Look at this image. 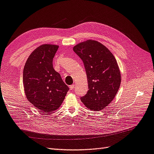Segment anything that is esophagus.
Returning a JSON list of instances; mask_svg holds the SVG:
<instances>
[{"mask_svg": "<svg viewBox=\"0 0 154 154\" xmlns=\"http://www.w3.org/2000/svg\"><path fill=\"white\" fill-rule=\"evenodd\" d=\"M74 87H75V85H74V84H72V85H70V86H69V88H71V89L72 90V89H73V88H74Z\"/></svg>", "mask_w": 154, "mask_h": 154, "instance_id": "esophagus-1", "label": "esophagus"}]
</instances>
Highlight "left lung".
Returning a JSON list of instances; mask_svg holds the SVG:
<instances>
[{
  "instance_id": "obj_1",
  "label": "left lung",
  "mask_w": 154,
  "mask_h": 154,
  "mask_svg": "<svg viewBox=\"0 0 154 154\" xmlns=\"http://www.w3.org/2000/svg\"><path fill=\"white\" fill-rule=\"evenodd\" d=\"M73 51L83 62L88 90L81 101L92 110L105 109L112 101L121 84V74L114 55L98 42L88 40Z\"/></svg>"
}]
</instances>
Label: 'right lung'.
I'll list each match as a JSON object with an SVG mask.
<instances>
[{
	"mask_svg": "<svg viewBox=\"0 0 154 154\" xmlns=\"http://www.w3.org/2000/svg\"><path fill=\"white\" fill-rule=\"evenodd\" d=\"M58 46L44 44L27 58L23 83L27 100L36 109L49 112L59 108L69 90L53 68V60Z\"/></svg>",
	"mask_w": 154,
	"mask_h": 154,
	"instance_id": "right-lung-1",
	"label": "right lung"
}]
</instances>
